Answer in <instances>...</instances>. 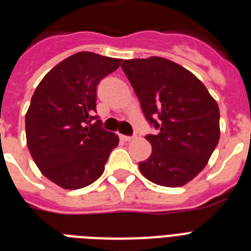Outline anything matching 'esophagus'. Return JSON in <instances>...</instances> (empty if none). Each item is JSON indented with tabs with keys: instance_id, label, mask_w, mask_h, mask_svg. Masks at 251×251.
Segmentation results:
<instances>
[{
	"instance_id": "1",
	"label": "esophagus",
	"mask_w": 251,
	"mask_h": 251,
	"mask_svg": "<svg viewBox=\"0 0 251 251\" xmlns=\"http://www.w3.org/2000/svg\"><path fill=\"white\" fill-rule=\"evenodd\" d=\"M134 138L135 137H129V135H121V139L125 142H131L134 141Z\"/></svg>"
}]
</instances>
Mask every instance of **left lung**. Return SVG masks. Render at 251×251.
<instances>
[{
    "label": "left lung",
    "instance_id": "1",
    "mask_svg": "<svg viewBox=\"0 0 251 251\" xmlns=\"http://www.w3.org/2000/svg\"><path fill=\"white\" fill-rule=\"evenodd\" d=\"M121 68L146 120L159 130L146 135L152 153L139 171L160 186H182L203 171L218 146V102L193 73L167 58L125 60Z\"/></svg>",
    "mask_w": 251,
    "mask_h": 251
}]
</instances>
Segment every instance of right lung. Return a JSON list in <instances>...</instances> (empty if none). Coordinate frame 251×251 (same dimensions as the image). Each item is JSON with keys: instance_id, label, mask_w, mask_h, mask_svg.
<instances>
[{"instance_id": "add662e5", "label": "right lung", "mask_w": 251, "mask_h": 251, "mask_svg": "<svg viewBox=\"0 0 251 251\" xmlns=\"http://www.w3.org/2000/svg\"><path fill=\"white\" fill-rule=\"evenodd\" d=\"M120 58L79 52L54 66L33 92L25 114L27 147L41 173L62 189L88 186L102 175L118 137L101 127L99 82Z\"/></svg>"}]
</instances>
